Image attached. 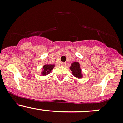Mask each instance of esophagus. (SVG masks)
I'll return each mask as SVG.
<instances>
[{
  "instance_id": "34e87169",
  "label": "esophagus",
  "mask_w": 123,
  "mask_h": 123,
  "mask_svg": "<svg viewBox=\"0 0 123 123\" xmlns=\"http://www.w3.org/2000/svg\"><path fill=\"white\" fill-rule=\"evenodd\" d=\"M66 62H62L61 63V65H62V66H65L66 65Z\"/></svg>"
}]
</instances>
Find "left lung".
<instances>
[{"label":"left lung","instance_id":"8db88e82","mask_svg":"<svg viewBox=\"0 0 123 123\" xmlns=\"http://www.w3.org/2000/svg\"><path fill=\"white\" fill-rule=\"evenodd\" d=\"M70 70L72 72L73 75L77 78H81L82 74H81V69H80V64L77 62H74L72 63L71 66L70 68Z\"/></svg>","mask_w":123,"mask_h":123}]
</instances>
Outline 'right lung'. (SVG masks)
Returning <instances> with one entry per match:
<instances>
[{
    "instance_id": "obj_1",
    "label": "right lung",
    "mask_w": 123,
    "mask_h": 123,
    "mask_svg": "<svg viewBox=\"0 0 123 123\" xmlns=\"http://www.w3.org/2000/svg\"><path fill=\"white\" fill-rule=\"evenodd\" d=\"M54 65H51V64H47L46 65H44L43 66V70L42 71V75L45 76L47 75V74H49V73L51 71L52 69L54 67Z\"/></svg>"
}]
</instances>
